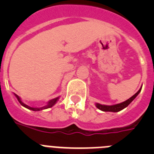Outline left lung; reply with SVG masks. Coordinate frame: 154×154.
<instances>
[{
    "label": "left lung",
    "instance_id": "left-lung-1",
    "mask_svg": "<svg viewBox=\"0 0 154 154\" xmlns=\"http://www.w3.org/2000/svg\"><path fill=\"white\" fill-rule=\"evenodd\" d=\"M141 89H142V88H140V89H139L138 92L136 94H134V95H133L132 97H130V99L126 100L125 102H123V103H119V104L112 105V106H106V105H101L99 104V103H96V106L99 109L102 110V111H104V112H119L120 110L123 109H125L126 107H127L131 103V102L133 101V99H135V98L138 96V94L140 92Z\"/></svg>",
    "mask_w": 154,
    "mask_h": 154
}]
</instances>
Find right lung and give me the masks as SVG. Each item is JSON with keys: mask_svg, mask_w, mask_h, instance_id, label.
Instances as JSON below:
<instances>
[{"mask_svg": "<svg viewBox=\"0 0 154 154\" xmlns=\"http://www.w3.org/2000/svg\"><path fill=\"white\" fill-rule=\"evenodd\" d=\"M14 96H16V98L17 99V100H18V102L20 103V104L21 105V106H23L24 107H25V108L28 109L30 110H33V111H39V110H42V109H48V108H50V107H52L56 103V102L58 101V99H59V97H57V98H55V99H52L51 100H50L49 102H48V103L47 106H43L42 107V108H34V107H31L29 106H28V105L24 104V103H23L22 101L21 100V99H20V97H19L17 95H16V94H14Z\"/></svg>", "mask_w": 154, "mask_h": 154, "instance_id": "1", "label": "right lung"}]
</instances>
